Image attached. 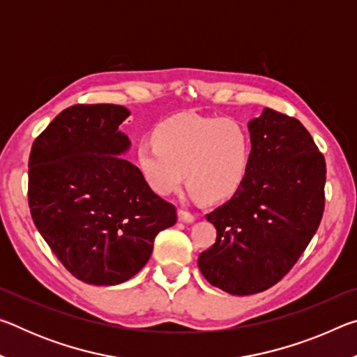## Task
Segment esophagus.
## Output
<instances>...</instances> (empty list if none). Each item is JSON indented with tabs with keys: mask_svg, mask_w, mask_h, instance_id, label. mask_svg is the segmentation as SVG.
Instances as JSON below:
<instances>
[{
	"mask_svg": "<svg viewBox=\"0 0 357 357\" xmlns=\"http://www.w3.org/2000/svg\"><path fill=\"white\" fill-rule=\"evenodd\" d=\"M178 219H179L181 222L192 223L193 220H195V215L190 214V213H187V211H184V209H179V211H178Z\"/></svg>",
	"mask_w": 357,
	"mask_h": 357,
	"instance_id": "34e87169",
	"label": "esophagus"
}]
</instances>
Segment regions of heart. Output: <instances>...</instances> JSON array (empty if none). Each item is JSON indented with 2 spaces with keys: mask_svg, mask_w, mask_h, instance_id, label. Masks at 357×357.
<instances>
[{
  "mask_svg": "<svg viewBox=\"0 0 357 357\" xmlns=\"http://www.w3.org/2000/svg\"><path fill=\"white\" fill-rule=\"evenodd\" d=\"M155 138L138 144V165L151 189L170 195L184 183L195 197L220 202L247 178L252 144L236 121L178 114L157 126Z\"/></svg>",
  "mask_w": 357,
  "mask_h": 357,
  "instance_id": "heart-1",
  "label": "heart"
}]
</instances>
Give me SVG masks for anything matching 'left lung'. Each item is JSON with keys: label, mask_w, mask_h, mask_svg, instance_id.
<instances>
[{"label": "left lung", "mask_w": 357, "mask_h": 357, "mask_svg": "<svg viewBox=\"0 0 357 357\" xmlns=\"http://www.w3.org/2000/svg\"><path fill=\"white\" fill-rule=\"evenodd\" d=\"M249 132V173L231 200L206 215L217 238L198 257L204 279L233 296L261 293L288 274L324 211L326 162L309 130L264 108Z\"/></svg>", "instance_id": "left-lung-1"}]
</instances>
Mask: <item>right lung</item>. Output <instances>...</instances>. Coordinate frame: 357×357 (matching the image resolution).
I'll return each mask as SVG.
<instances>
[{"instance_id": "obj_1", "label": "right lung", "mask_w": 357, "mask_h": 357, "mask_svg": "<svg viewBox=\"0 0 357 357\" xmlns=\"http://www.w3.org/2000/svg\"><path fill=\"white\" fill-rule=\"evenodd\" d=\"M128 108L113 104L63 110L29 154L28 203L36 228L78 280L110 287L129 280L153 253L157 233L176 209L153 192L119 126Z\"/></svg>"}]
</instances>
